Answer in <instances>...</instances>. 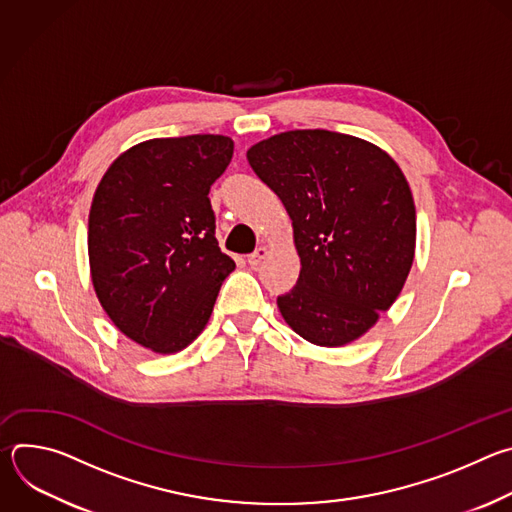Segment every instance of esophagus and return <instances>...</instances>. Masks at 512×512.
I'll list each match as a JSON object with an SVG mask.
<instances>
[{
  "instance_id": "esophagus-1",
  "label": "esophagus",
  "mask_w": 512,
  "mask_h": 512,
  "mask_svg": "<svg viewBox=\"0 0 512 512\" xmlns=\"http://www.w3.org/2000/svg\"><path fill=\"white\" fill-rule=\"evenodd\" d=\"M267 255H269V249L263 245V247H257V249L247 257V261H249L251 267H257V265H261V261H263Z\"/></svg>"
}]
</instances>
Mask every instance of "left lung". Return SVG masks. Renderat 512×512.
Returning <instances> with one entry per match:
<instances>
[{"instance_id":"1","label":"left lung","mask_w":512,"mask_h":512,"mask_svg":"<svg viewBox=\"0 0 512 512\" xmlns=\"http://www.w3.org/2000/svg\"><path fill=\"white\" fill-rule=\"evenodd\" d=\"M279 196L300 255L294 289L277 298L287 326L316 346H344L387 312L415 257V204L379 145L326 129L267 137L247 152Z\"/></svg>"}]
</instances>
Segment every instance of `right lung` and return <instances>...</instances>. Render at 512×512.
Listing matches in <instances>:
<instances>
[{
	"instance_id": "obj_1",
	"label": "right lung",
	"mask_w": 512,
	"mask_h": 512,
	"mask_svg": "<svg viewBox=\"0 0 512 512\" xmlns=\"http://www.w3.org/2000/svg\"><path fill=\"white\" fill-rule=\"evenodd\" d=\"M227 135L156 137L123 152L89 212V265L111 322L158 354L208 324L235 261L218 247L210 186L231 164Z\"/></svg>"
}]
</instances>
